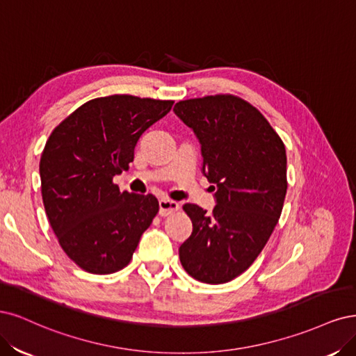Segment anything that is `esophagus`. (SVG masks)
Here are the masks:
<instances>
[{
    "label": "esophagus",
    "instance_id": "34e87169",
    "mask_svg": "<svg viewBox=\"0 0 356 356\" xmlns=\"http://www.w3.org/2000/svg\"><path fill=\"white\" fill-rule=\"evenodd\" d=\"M177 210H179V202H176L173 200H168V198L159 200V214L161 216H168Z\"/></svg>",
    "mask_w": 356,
    "mask_h": 356
}]
</instances>
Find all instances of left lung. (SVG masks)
<instances>
[{
    "label": "left lung",
    "instance_id": "1",
    "mask_svg": "<svg viewBox=\"0 0 356 356\" xmlns=\"http://www.w3.org/2000/svg\"><path fill=\"white\" fill-rule=\"evenodd\" d=\"M173 111L200 140L202 173L216 185L213 213L183 205L192 234L179 257L192 278L225 284L251 266L278 223L285 146L254 106L231 95L181 100Z\"/></svg>",
    "mask_w": 356,
    "mask_h": 356
}]
</instances>
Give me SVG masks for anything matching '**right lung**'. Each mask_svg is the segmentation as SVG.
I'll use <instances>...</instances> for the list:
<instances>
[{"mask_svg": "<svg viewBox=\"0 0 356 356\" xmlns=\"http://www.w3.org/2000/svg\"><path fill=\"white\" fill-rule=\"evenodd\" d=\"M173 102L113 95L79 106L50 134L40 177L45 213L65 253L97 275L129 265L159 204L154 195L120 192L134 147Z\"/></svg>", "mask_w": 356, "mask_h": 356, "instance_id": "1", "label": "right lung"}]
</instances>
